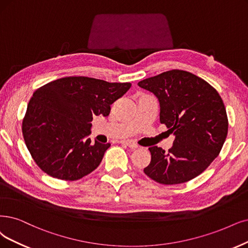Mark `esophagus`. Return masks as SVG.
<instances>
[{"label":"esophagus","mask_w":248,"mask_h":248,"mask_svg":"<svg viewBox=\"0 0 248 248\" xmlns=\"http://www.w3.org/2000/svg\"><path fill=\"white\" fill-rule=\"evenodd\" d=\"M121 143H122V144H125L126 146H129V147L132 148V149L138 148V145H137L135 142H133V141H131V140H124V141H122Z\"/></svg>","instance_id":"esophagus-1"}]
</instances>
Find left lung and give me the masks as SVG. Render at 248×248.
<instances>
[{"label": "left lung", "mask_w": 248, "mask_h": 248, "mask_svg": "<svg viewBox=\"0 0 248 248\" xmlns=\"http://www.w3.org/2000/svg\"><path fill=\"white\" fill-rule=\"evenodd\" d=\"M158 99L160 124L175 136L166 152L149 148L151 161L144 172L163 185L194 179L221 151L228 134V117L221 96L204 79L172 69L138 82Z\"/></svg>", "instance_id": "obj_1"}]
</instances>
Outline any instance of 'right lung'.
<instances>
[{
	"label": "right lung",
	"mask_w": 248,
	"mask_h": 248,
	"mask_svg": "<svg viewBox=\"0 0 248 248\" xmlns=\"http://www.w3.org/2000/svg\"><path fill=\"white\" fill-rule=\"evenodd\" d=\"M131 86L68 77L36 90L27 105L22 134L39 168L65 181L78 180L96 170L110 144L88 138L91 123L95 115H109L111 104Z\"/></svg>",
	"instance_id": "obj_1"
}]
</instances>
